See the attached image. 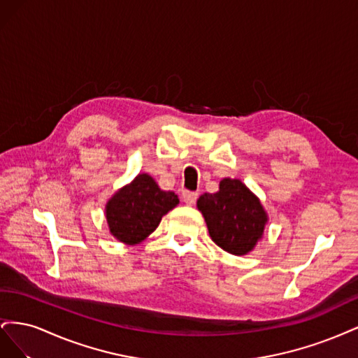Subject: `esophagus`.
<instances>
[{
  "label": "esophagus",
  "instance_id": "1",
  "mask_svg": "<svg viewBox=\"0 0 358 358\" xmlns=\"http://www.w3.org/2000/svg\"><path fill=\"white\" fill-rule=\"evenodd\" d=\"M197 197H199V194L194 191H183L182 192V200L185 201V204H188V206H192L194 203H196Z\"/></svg>",
  "mask_w": 358,
  "mask_h": 358
}]
</instances>
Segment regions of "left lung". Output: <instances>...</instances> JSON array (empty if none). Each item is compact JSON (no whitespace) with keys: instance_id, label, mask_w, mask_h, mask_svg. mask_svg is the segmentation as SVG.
<instances>
[{"instance_id":"obj_1","label":"left lung","mask_w":358,"mask_h":358,"mask_svg":"<svg viewBox=\"0 0 358 358\" xmlns=\"http://www.w3.org/2000/svg\"><path fill=\"white\" fill-rule=\"evenodd\" d=\"M197 208L212 241L233 255L251 252L268 221L262 201L241 179L224 178L220 191L200 196Z\"/></svg>"}]
</instances>
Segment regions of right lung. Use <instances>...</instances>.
Wrapping results in <instances>:
<instances>
[{
    "instance_id": "right-lung-1",
    "label": "right lung",
    "mask_w": 358,
    "mask_h": 358,
    "mask_svg": "<svg viewBox=\"0 0 358 358\" xmlns=\"http://www.w3.org/2000/svg\"><path fill=\"white\" fill-rule=\"evenodd\" d=\"M179 204L173 191H162L148 173H140L106 203L110 234L125 245H137L152 234L161 218Z\"/></svg>"
}]
</instances>
